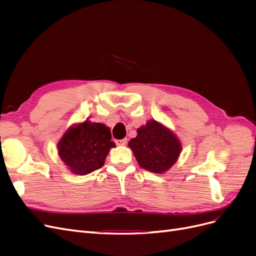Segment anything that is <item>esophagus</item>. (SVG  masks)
<instances>
[{
    "instance_id": "obj_1",
    "label": "esophagus",
    "mask_w": 256,
    "mask_h": 256,
    "mask_svg": "<svg viewBox=\"0 0 256 256\" xmlns=\"http://www.w3.org/2000/svg\"><path fill=\"white\" fill-rule=\"evenodd\" d=\"M115 143L118 146H124V145H126V143H127V138H122V140H116Z\"/></svg>"
}]
</instances>
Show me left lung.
I'll list each match as a JSON object with an SVG mask.
<instances>
[{
  "label": "left lung",
  "instance_id": "obj_1",
  "mask_svg": "<svg viewBox=\"0 0 256 256\" xmlns=\"http://www.w3.org/2000/svg\"><path fill=\"white\" fill-rule=\"evenodd\" d=\"M128 143L138 166L146 171L161 174L168 171L180 158L182 146L173 131L154 120L138 129Z\"/></svg>",
  "mask_w": 256,
  "mask_h": 256
}]
</instances>
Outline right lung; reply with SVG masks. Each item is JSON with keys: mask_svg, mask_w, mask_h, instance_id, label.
<instances>
[{"mask_svg": "<svg viewBox=\"0 0 256 256\" xmlns=\"http://www.w3.org/2000/svg\"><path fill=\"white\" fill-rule=\"evenodd\" d=\"M111 130L104 124L84 122L69 127L58 143L60 160L72 173L86 175L104 164V160L115 143Z\"/></svg>", "mask_w": 256, "mask_h": 256, "instance_id": "1", "label": "right lung"}]
</instances>
